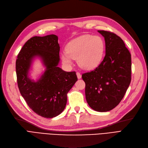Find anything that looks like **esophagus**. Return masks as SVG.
Listing matches in <instances>:
<instances>
[{
  "label": "esophagus",
  "instance_id": "esophagus-1",
  "mask_svg": "<svg viewBox=\"0 0 148 148\" xmlns=\"http://www.w3.org/2000/svg\"><path fill=\"white\" fill-rule=\"evenodd\" d=\"M77 77L78 79H80L82 78V75L80 74L79 72H77Z\"/></svg>",
  "mask_w": 148,
  "mask_h": 148
}]
</instances>
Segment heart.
I'll list each match as a JSON object with an SVG mask.
<instances>
[{
  "label": "heart",
  "instance_id": "b5f03b06",
  "mask_svg": "<svg viewBox=\"0 0 148 148\" xmlns=\"http://www.w3.org/2000/svg\"><path fill=\"white\" fill-rule=\"evenodd\" d=\"M104 51V42L99 36L84 34L73 39L66 46L62 55V60L71 65L77 59L79 66L84 69L95 68L101 62Z\"/></svg>",
  "mask_w": 148,
  "mask_h": 148
}]
</instances>
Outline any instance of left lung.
<instances>
[{"mask_svg":"<svg viewBox=\"0 0 148 148\" xmlns=\"http://www.w3.org/2000/svg\"><path fill=\"white\" fill-rule=\"evenodd\" d=\"M105 39L106 54L97 67L83 73L88 105L107 112L122 101L132 79L131 53L123 40L110 31H98Z\"/></svg>","mask_w":148,"mask_h":148,"instance_id":"8db88e82","label":"left lung"}]
</instances>
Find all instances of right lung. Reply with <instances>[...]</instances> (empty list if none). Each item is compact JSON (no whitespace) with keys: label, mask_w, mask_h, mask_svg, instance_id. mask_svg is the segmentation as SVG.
I'll return each mask as SVG.
<instances>
[{"label":"right lung","mask_w":148,"mask_h":148,"mask_svg":"<svg viewBox=\"0 0 148 148\" xmlns=\"http://www.w3.org/2000/svg\"><path fill=\"white\" fill-rule=\"evenodd\" d=\"M58 37L51 34L34 36L26 42L16 60L17 83L21 96L29 108L44 118H53L64 110L67 93L78 80L75 71L67 72L58 67L60 60ZM42 57L47 66L45 73L38 82L27 77L31 60Z\"/></svg>","instance_id":"right-lung-1"}]
</instances>
